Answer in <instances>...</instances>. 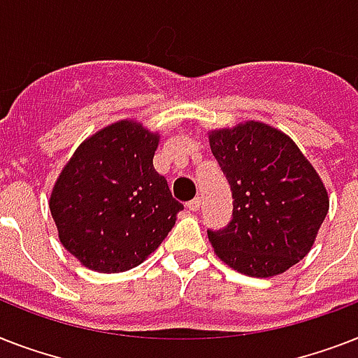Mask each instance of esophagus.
Masks as SVG:
<instances>
[{
	"label": "esophagus",
	"instance_id": "1",
	"mask_svg": "<svg viewBox=\"0 0 358 358\" xmlns=\"http://www.w3.org/2000/svg\"><path fill=\"white\" fill-rule=\"evenodd\" d=\"M201 206H202L201 196H195V199H193V201L187 202V208H189L191 212H199V210H201Z\"/></svg>",
	"mask_w": 358,
	"mask_h": 358
}]
</instances>
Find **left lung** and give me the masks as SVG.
Here are the masks:
<instances>
[{"label":"left lung","instance_id":"1","mask_svg":"<svg viewBox=\"0 0 358 358\" xmlns=\"http://www.w3.org/2000/svg\"><path fill=\"white\" fill-rule=\"evenodd\" d=\"M232 191V219L208 230L215 255L249 277H275L303 260L329 212L327 189L294 141L249 120L210 131Z\"/></svg>","mask_w":358,"mask_h":358}]
</instances>
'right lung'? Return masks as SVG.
I'll return each instance as SVG.
<instances>
[{"instance_id": "1", "label": "right lung", "mask_w": 358, "mask_h": 358, "mask_svg": "<svg viewBox=\"0 0 358 358\" xmlns=\"http://www.w3.org/2000/svg\"><path fill=\"white\" fill-rule=\"evenodd\" d=\"M159 135L120 120L78 146L53 185L50 212L70 255L98 273L145 262L184 210L154 169Z\"/></svg>"}]
</instances>
